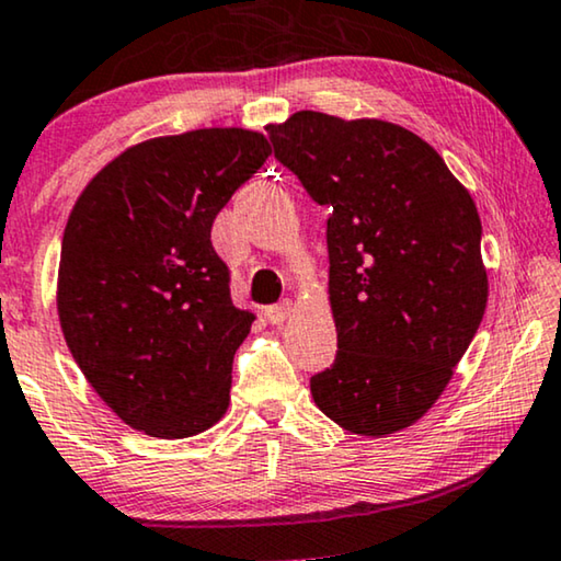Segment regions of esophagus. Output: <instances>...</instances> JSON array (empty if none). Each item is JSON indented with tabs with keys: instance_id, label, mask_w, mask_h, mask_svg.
Instances as JSON below:
<instances>
[{
	"instance_id": "34e87169",
	"label": "esophagus",
	"mask_w": 561,
	"mask_h": 561,
	"mask_svg": "<svg viewBox=\"0 0 561 561\" xmlns=\"http://www.w3.org/2000/svg\"><path fill=\"white\" fill-rule=\"evenodd\" d=\"M289 312H291V302L289 299H284V302H279V305L266 307V320H270L272 325H282V322L289 318Z\"/></svg>"
}]
</instances>
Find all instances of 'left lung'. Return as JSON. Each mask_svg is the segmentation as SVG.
Segmentation results:
<instances>
[{"mask_svg":"<svg viewBox=\"0 0 561 561\" xmlns=\"http://www.w3.org/2000/svg\"><path fill=\"white\" fill-rule=\"evenodd\" d=\"M274 157L328 205L335 363L320 412L383 437L430 412L488 302L480 216L442 157L404 126L297 112L266 126Z\"/></svg>","mask_w":561,"mask_h":561,"instance_id":"obj_1","label":"left lung"}]
</instances>
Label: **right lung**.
Returning a JSON list of instances; mask_svg holds the SVG:
<instances>
[{
  "instance_id": "obj_1",
  "label": "right lung",
  "mask_w": 561,
  "mask_h": 561,
  "mask_svg": "<svg viewBox=\"0 0 561 561\" xmlns=\"http://www.w3.org/2000/svg\"><path fill=\"white\" fill-rule=\"evenodd\" d=\"M272 154L264 134L139 141L85 185L62 233L58 318L78 368L129 427L183 439L231 401L254 314L231 302L213 220Z\"/></svg>"
}]
</instances>
